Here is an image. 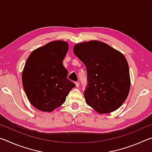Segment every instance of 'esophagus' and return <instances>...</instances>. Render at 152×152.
Here are the masks:
<instances>
[{
	"label": "esophagus",
	"mask_w": 152,
	"mask_h": 152,
	"mask_svg": "<svg viewBox=\"0 0 152 152\" xmlns=\"http://www.w3.org/2000/svg\"><path fill=\"white\" fill-rule=\"evenodd\" d=\"M75 84H76V86L77 87V88H78V87H79V86H80L79 82H75Z\"/></svg>",
	"instance_id": "1"
}]
</instances>
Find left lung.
Wrapping results in <instances>:
<instances>
[{"label": "left lung", "mask_w": 152, "mask_h": 152, "mask_svg": "<svg viewBox=\"0 0 152 152\" xmlns=\"http://www.w3.org/2000/svg\"><path fill=\"white\" fill-rule=\"evenodd\" d=\"M74 53L86 66L88 82L84 96L87 104L101 114L121 106L130 89L129 70L125 56L99 41L76 44Z\"/></svg>", "instance_id": "left-lung-1"}]
</instances>
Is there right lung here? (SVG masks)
I'll list each match as a JSON object with an SVG mask.
<instances>
[{"instance_id": "1", "label": "right lung", "mask_w": 152, "mask_h": 152, "mask_svg": "<svg viewBox=\"0 0 152 152\" xmlns=\"http://www.w3.org/2000/svg\"><path fill=\"white\" fill-rule=\"evenodd\" d=\"M68 43L55 41L32 51L22 74L23 86L29 102L36 109L51 112L64 103L76 85L68 79L63 60Z\"/></svg>"}]
</instances>
